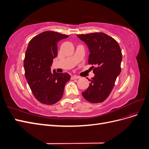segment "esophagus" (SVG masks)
Instances as JSON below:
<instances>
[{"label":"esophagus","mask_w":149,"mask_h":149,"mask_svg":"<svg viewBox=\"0 0 149 149\" xmlns=\"http://www.w3.org/2000/svg\"><path fill=\"white\" fill-rule=\"evenodd\" d=\"M78 78H79V77L76 75H73V76H71V79H78Z\"/></svg>","instance_id":"1"}]
</instances>
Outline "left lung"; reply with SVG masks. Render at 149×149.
Returning <instances> with one entry per match:
<instances>
[{"instance_id":"obj_1","label":"left lung","mask_w":149,"mask_h":149,"mask_svg":"<svg viewBox=\"0 0 149 149\" xmlns=\"http://www.w3.org/2000/svg\"><path fill=\"white\" fill-rule=\"evenodd\" d=\"M77 37L89 48V65L97 66L91 67L95 75L88 79L89 86L82 95L90 102H102L109 96L120 73L123 59L120 48L113 38L102 32L77 35Z\"/></svg>"}]
</instances>
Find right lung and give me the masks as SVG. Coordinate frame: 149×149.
I'll return each mask as SVG.
<instances>
[{"mask_svg": "<svg viewBox=\"0 0 149 149\" xmlns=\"http://www.w3.org/2000/svg\"><path fill=\"white\" fill-rule=\"evenodd\" d=\"M68 37L56 31H43L30 40L26 50L25 78L35 97L44 104L59 101L66 83L70 80L69 74L51 71L53 60L57 56V43Z\"/></svg>", "mask_w": 149, "mask_h": 149, "instance_id": "1", "label": "right lung"}]
</instances>
